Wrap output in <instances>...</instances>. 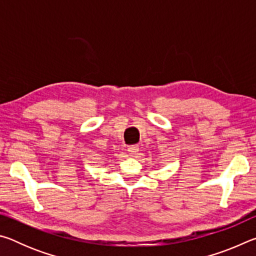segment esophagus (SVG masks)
I'll list each match as a JSON object with an SVG mask.
<instances>
[{"label":"esophagus","instance_id":"obj_1","mask_svg":"<svg viewBox=\"0 0 256 256\" xmlns=\"http://www.w3.org/2000/svg\"><path fill=\"white\" fill-rule=\"evenodd\" d=\"M128 152L131 156H136L138 152V146H130L128 149Z\"/></svg>","mask_w":256,"mask_h":256}]
</instances>
